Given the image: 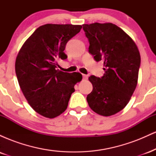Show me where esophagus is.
<instances>
[{
  "instance_id": "1",
  "label": "esophagus",
  "mask_w": 156,
  "mask_h": 156,
  "mask_svg": "<svg viewBox=\"0 0 156 156\" xmlns=\"http://www.w3.org/2000/svg\"><path fill=\"white\" fill-rule=\"evenodd\" d=\"M83 78L84 80H87V78H88V76H87V75L83 74Z\"/></svg>"
}]
</instances>
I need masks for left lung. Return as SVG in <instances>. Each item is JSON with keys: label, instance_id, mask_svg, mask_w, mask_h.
<instances>
[{"label": "left lung", "instance_id": "1", "mask_svg": "<svg viewBox=\"0 0 156 156\" xmlns=\"http://www.w3.org/2000/svg\"><path fill=\"white\" fill-rule=\"evenodd\" d=\"M89 51L96 62L103 61L102 78L92 76L93 86L87 97L91 109L109 117L129 103L138 83L141 56L135 42L119 27L111 23L83 24Z\"/></svg>", "mask_w": 156, "mask_h": 156}]
</instances>
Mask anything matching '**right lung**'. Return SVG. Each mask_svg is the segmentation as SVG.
<instances>
[{"label": "right lung", "instance_id": "obj_1", "mask_svg": "<svg viewBox=\"0 0 156 156\" xmlns=\"http://www.w3.org/2000/svg\"><path fill=\"white\" fill-rule=\"evenodd\" d=\"M80 25L45 24L24 42L17 55L15 72L23 94L36 112L54 118L67 108L74 86L82 80L79 73L56 69L67 58L66 44L81 29Z\"/></svg>", "mask_w": 156, "mask_h": 156}]
</instances>
